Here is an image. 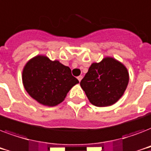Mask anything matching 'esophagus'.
<instances>
[{"mask_svg": "<svg viewBox=\"0 0 151 151\" xmlns=\"http://www.w3.org/2000/svg\"><path fill=\"white\" fill-rule=\"evenodd\" d=\"M78 79L79 81H81V79H82V76H78Z\"/></svg>", "mask_w": 151, "mask_h": 151, "instance_id": "1", "label": "esophagus"}]
</instances>
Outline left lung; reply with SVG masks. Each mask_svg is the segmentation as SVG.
Returning a JSON list of instances; mask_svg holds the SVG:
<instances>
[{
	"instance_id": "1",
	"label": "left lung",
	"mask_w": 151,
	"mask_h": 151,
	"mask_svg": "<svg viewBox=\"0 0 151 151\" xmlns=\"http://www.w3.org/2000/svg\"><path fill=\"white\" fill-rule=\"evenodd\" d=\"M129 80L126 67L116 59L106 57L91 65L80 85L92 104L107 106L122 96Z\"/></svg>"
}]
</instances>
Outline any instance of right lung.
I'll list each match as a JSON object with an SVG mask.
<instances>
[{"mask_svg":"<svg viewBox=\"0 0 151 151\" xmlns=\"http://www.w3.org/2000/svg\"><path fill=\"white\" fill-rule=\"evenodd\" d=\"M22 83L32 98L45 106L62 103L73 85L79 83L70 67L48 57L37 55L30 59L22 71Z\"/></svg>","mask_w":151,"mask_h":151,"instance_id":"right-lung-1","label":"right lung"}]
</instances>
